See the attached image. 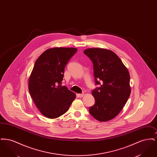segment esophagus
<instances>
[{
	"label": "esophagus",
	"mask_w": 157,
	"mask_h": 157,
	"mask_svg": "<svg viewBox=\"0 0 157 157\" xmlns=\"http://www.w3.org/2000/svg\"><path fill=\"white\" fill-rule=\"evenodd\" d=\"M78 96L79 97H83L85 96V94L82 93V94H78Z\"/></svg>",
	"instance_id": "obj_1"
}]
</instances>
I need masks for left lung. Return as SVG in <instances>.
Wrapping results in <instances>:
<instances>
[{"label": "left lung", "mask_w": 157, "mask_h": 157, "mask_svg": "<svg viewBox=\"0 0 157 157\" xmlns=\"http://www.w3.org/2000/svg\"><path fill=\"white\" fill-rule=\"evenodd\" d=\"M83 53L93 62L96 84L101 85L92 92L95 104L90 107L89 112L99 121H110L119 114L129 97L131 90L129 71L111 50L88 48Z\"/></svg>", "instance_id": "1"}]
</instances>
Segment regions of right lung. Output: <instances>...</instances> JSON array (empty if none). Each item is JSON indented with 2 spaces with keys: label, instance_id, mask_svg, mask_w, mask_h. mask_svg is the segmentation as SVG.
I'll return each mask as SVG.
<instances>
[{
  "label": "right lung",
  "instance_id": "add662e5",
  "mask_svg": "<svg viewBox=\"0 0 157 157\" xmlns=\"http://www.w3.org/2000/svg\"><path fill=\"white\" fill-rule=\"evenodd\" d=\"M74 48L56 47L46 50L36 60L29 79L34 103L46 118L55 119L67 112L76 95L61 85L67 61L77 52Z\"/></svg>",
  "mask_w": 157,
  "mask_h": 157
}]
</instances>
